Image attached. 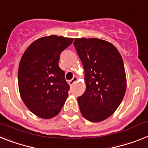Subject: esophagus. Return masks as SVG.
<instances>
[{
  "mask_svg": "<svg viewBox=\"0 0 148 148\" xmlns=\"http://www.w3.org/2000/svg\"><path fill=\"white\" fill-rule=\"evenodd\" d=\"M77 77H74L72 78V80H71L68 81V84H69V85L71 86L77 81Z\"/></svg>",
  "mask_w": 148,
  "mask_h": 148,
  "instance_id": "esophagus-1",
  "label": "esophagus"
}]
</instances>
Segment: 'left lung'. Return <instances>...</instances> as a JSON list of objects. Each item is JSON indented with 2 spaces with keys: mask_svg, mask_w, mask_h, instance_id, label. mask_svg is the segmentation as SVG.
<instances>
[{
  "mask_svg": "<svg viewBox=\"0 0 148 148\" xmlns=\"http://www.w3.org/2000/svg\"><path fill=\"white\" fill-rule=\"evenodd\" d=\"M74 45L84 69L86 90L77 98L80 112L91 122H100L115 112L126 89L123 61L119 51L99 38H76Z\"/></svg>",
  "mask_w": 148,
  "mask_h": 148,
  "instance_id": "8db88e82",
  "label": "left lung"
}]
</instances>
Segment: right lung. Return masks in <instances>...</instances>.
Here are the masks:
<instances>
[{
    "label": "right lung",
    "mask_w": 148,
    "mask_h": 148,
    "mask_svg": "<svg viewBox=\"0 0 148 148\" xmlns=\"http://www.w3.org/2000/svg\"><path fill=\"white\" fill-rule=\"evenodd\" d=\"M73 40L56 35L39 38L21 58L18 71L19 93L26 107L36 116L54 117L66 101L70 86L59 61L61 53Z\"/></svg>",
    "instance_id": "add662e5"
}]
</instances>
